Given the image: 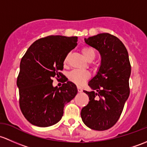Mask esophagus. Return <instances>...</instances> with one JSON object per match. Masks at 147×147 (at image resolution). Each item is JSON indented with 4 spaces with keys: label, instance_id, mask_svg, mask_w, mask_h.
Instances as JSON below:
<instances>
[{
    "label": "esophagus",
    "instance_id": "esophagus-1",
    "mask_svg": "<svg viewBox=\"0 0 147 147\" xmlns=\"http://www.w3.org/2000/svg\"><path fill=\"white\" fill-rule=\"evenodd\" d=\"M78 91L79 92V93H81V92H82V91H83L82 88H80V87H78Z\"/></svg>",
    "mask_w": 147,
    "mask_h": 147
}]
</instances>
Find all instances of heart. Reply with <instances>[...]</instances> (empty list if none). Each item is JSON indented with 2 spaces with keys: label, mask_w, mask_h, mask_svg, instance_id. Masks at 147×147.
I'll use <instances>...</instances> for the list:
<instances>
[{
  "label": "heart",
  "mask_w": 147,
  "mask_h": 147,
  "mask_svg": "<svg viewBox=\"0 0 147 147\" xmlns=\"http://www.w3.org/2000/svg\"><path fill=\"white\" fill-rule=\"evenodd\" d=\"M81 53L84 55V57L88 61H91L96 58V51L93 48L90 47H84L81 49ZM69 54L65 57L63 63L66 64L69 61ZM90 77V74L87 71H81V70H72L68 74V78L70 81L75 84L78 86H83L88 79Z\"/></svg>",
  "instance_id": "1"
}]
</instances>
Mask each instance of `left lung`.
Segmentation results:
<instances>
[{
	"instance_id": "obj_1",
	"label": "left lung",
	"mask_w": 147,
	"mask_h": 147,
	"mask_svg": "<svg viewBox=\"0 0 147 147\" xmlns=\"http://www.w3.org/2000/svg\"><path fill=\"white\" fill-rule=\"evenodd\" d=\"M85 42L99 51L101 64L88 83L93 90H84L90 101L81 116L89 128L103 131L115 125L129 96L131 65L126 47L115 36L101 33L85 39Z\"/></svg>"
}]
</instances>
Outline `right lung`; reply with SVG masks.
I'll return each instance as SVG.
<instances>
[{"label":"right lung","instance_id":"right-lung-1","mask_svg":"<svg viewBox=\"0 0 147 147\" xmlns=\"http://www.w3.org/2000/svg\"><path fill=\"white\" fill-rule=\"evenodd\" d=\"M77 37L51 35L36 40L22 57L17 79L22 113L32 125L46 127L61 119L64 105L77 94L71 81L53 87L62 78L65 57L77 45Z\"/></svg>","mask_w":147,"mask_h":147}]
</instances>
